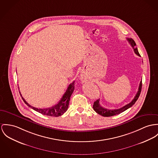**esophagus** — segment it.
I'll list each match as a JSON object with an SVG mask.
<instances>
[{
  "mask_svg": "<svg viewBox=\"0 0 158 158\" xmlns=\"http://www.w3.org/2000/svg\"><path fill=\"white\" fill-rule=\"evenodd\" d=\"M81 78H82V79H84V76H81Z\"/></svg>",
  "mask_w": 158,
  "mask_h": 158,
  "instance_id": "esophagus-1",
  "label": "esophagus"
}]
</instances>
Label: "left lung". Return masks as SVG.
<instances>
[{
	"label": "left lung",
	"instance_id": "8db88e82",
	"mask_svg": "<svg viewBox=\"0 0 158 158\" xmlns=\"http://www.w3.org/2000/svg\"><path fill=\"white\" fill-rule=\"evenodd\" d=\"M127 40L129 41V43H130V44L131 45V46L132 47L135 53L137 55L140 56V55L138 52V49L136 47V43L134 41V40L132 38H127ZM141 88H142V81H141V82H140V84L139 85V88H138V91L136 94L135 95V96L134 97V99L132 100V102H130L129 103L127 104L126 105L123 106L122 108H119V109H108L103 108L99 103V100L100 99L97 100L96 101H95L94 102L93 109L97 112V114H98L99 115H100L102 116H103V117H111V116H114V115H118V114L122 113L123 112L125 111L126 110L129 109V108H131L132 106L134 105L135 103L138 100V97L140 95V93H141Z\"/></svg>",
	"mask_w": 158,
	"mask_h": 158
}]
</instances>
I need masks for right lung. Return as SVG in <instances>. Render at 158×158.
<instances>
[{"mask_svg":"<svg viewBox=\"0 0 158 158\" xmlns=\"http://www.w3.org/2000/svg\"><path fill=\"white\" fill-rule=\"evenodd\" d=\"M74 89V81H73L72 83H71L70 85H69L66 91L63 94L61 100L56 105L50 108H44V109H40V108L38 109L32 106L28 103H27L26 101L24 100V98L22 96L20 92V94L24 103L32 109L36 110L38 112L43 115H46L51 116V117H59L62 115L64 112H65L68 109L70 97L73 93Z\"/></svg>","mask_w":158,"mask_h":158,"instance_id":"right-lung-1","label":"right lung"}]
</instances>
